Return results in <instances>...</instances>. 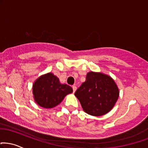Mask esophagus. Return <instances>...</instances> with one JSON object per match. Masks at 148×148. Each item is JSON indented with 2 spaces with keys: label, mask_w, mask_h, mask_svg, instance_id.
I'll use <instances>...</instances> for the list:
<instances>
[{
  "label": "esophagus",
  "mask_w": 148,
  "mask_h": 148,
  "mask_svg": "<svg viewBox=\"0 0 148 148\" xmlns=\"http://www.w3.org/2000/svg\"><path fill=\"white\" fill-rule=\"evenodd\" d=\"M72 89H73V92H75V91L76 90V87L75 86V85H73Z\"/></svg>",
  "instance_id": "esophagus-1"
}]
</instances>
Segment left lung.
I'll return each mask as SVG.
<instances>
[{
  "label": "left lung",
  "mask_w": 148,
  "mask_h": 148,
  "mask_svg": "<svg viewBox=\"0 0 148 148\" xmlns=\"http://www.w3.org/2000/svg\"><path fill=\"white\" fill-rule=\"evenodd\" d=\"M74 95L79 99L84 112L99 116L112 109L118 100L119 90L110 76L101 72H90Z\"/></svg>",
  "instance_id": "8db88e82"
}]
</instances>
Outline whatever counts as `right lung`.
<instances>
[{
	"mask_svg": "<svg viewBox=\"0 0 148 148\" xmlns=\"http://www.w3.org/2000/svg\"><path fill=\"white\" fill-rule=\"evenodd\" d=\"M32 90L36 103L46 109L58 106L65 96L73 91L69 85L61 84L58 77L50 72L36 80Z\"/></svg>",
	"mask_w": 148,
	"mask_h": 148,
	"instance_id": "add662e5",
	"label": "right lung"
}]
</instances>
